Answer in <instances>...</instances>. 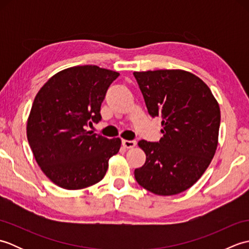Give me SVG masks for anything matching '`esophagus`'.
Returning a JSON list of instances; mask_svg holds the SVG:
<instances>
[{
  "label": "esophagus",
  "mask_w": 249,
  "mask_h": 249,
  "mask_svg": "<svg viewBox=\"0 0 249 249\" xmlns=\"http://www.w3.org/2000/svg\"><path fill=\"white\" fill-rule=\"evenodd\" d=\"M122 144H123L124 147L126 149H131V147L136 146V141L135 140H123L122 141Z\"/></svg>",
  "instance_id": "esophagus-1"
}]
</instances>
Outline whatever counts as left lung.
Here are the masks:
<instances>
[{"label": "left lung", "mask_w": 249, "mask_h": 249, "mask_svg": "<svg viewBox=\"0 0 249 249\" xmlns=\"http://www.w3.org/2000/svg\"><path fill=\"white\" fill-rule=\"evenodd\" d=\"M152 118H160V142L141 140L144 165L135 170L140 186L160 196L190 188L212 161L218 144L220 109L210 88L182 70L135 71Z\"/></svg>", "instance_id": "1"}]
</instances>
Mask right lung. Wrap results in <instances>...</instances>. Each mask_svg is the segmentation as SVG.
<instances>
[{
	"mask_svg": "<svg viewBox=\"0 0 249 249\" xmlns=\"http://www.w3.org/2000/svg\"><path fill=\"white\" fill-rule=\"evenodd\" d=\"M119 72L96 65L73 66L52 76L36 94L26 136L36 162L62 188L82 189L102 181L121 139L86 129L102 119L100 106Z\"/></svg>",
	"mask_w": 249,
	"mask_h": 249,
	"instance_id": "add662e5",
	"label": "right lung"
}]
</instances>
